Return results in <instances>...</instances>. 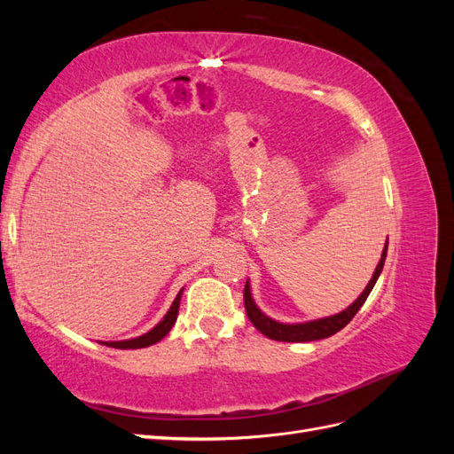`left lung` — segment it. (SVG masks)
Listing matches in <instances>:
<instances>
[{
	"mask_svg": "<svg viewBox=\"0 0 454 454\" xmlns=\"http://www.w3.org/2000/svg\"><path fill=\"white\" fill-rule=\"evenodd\" d=\"M387 252H388V240H387V246H384V250H382V257H380L379 265L375 269L373 278L369 280L364 294L358 299H356L347 310H342V312H339L335 316H329V318L314 320V322H307V324H280V322H274V320L269 318V316H265L263 312H261L255 307L254 299H252V294H250V284L248 282H246V286H244V309H246V314H248V318L255 325V329H259V332L263 333L265 337L274 339V340L309 342V340H318V339L332 337L337 332H340V329L345 327L354 318L356 312H358L362 309V305L365 303V299L369 297L371 290H373V286H375L379 274H380V270L384 267V259H387Z\"/></svg>",
	"mask_w": 454,
	"mask_h": 454,
	"instance_id": "8db88e82",
	"label": "left lung"
}]
</instances>
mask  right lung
Instances as JSON below:
<instances>
[{"label": "right lung", "mask_w": 454, "mask_h": 454, "mask_svg": "<svg viewBox=\"0 0 454 454\" xmlns=\"http://www.w3.org/2000/svg\"><path fill=\"white\" fill-rule=\"evenodd\" d=\"M182 292H184V290H180V294L176 295L174 303H172L170 310L167 312V316H164V318H162L153 329H151L149 333H145V335H142V337H136V339H129V340L104 342V345L114 347V348H122V350H127V348H145V347H149V345H155V342H159V340L172 329V325H174V322H176V318H177V309H180Z\"/></svg>", "instance_id": "1"}]
</instances>
